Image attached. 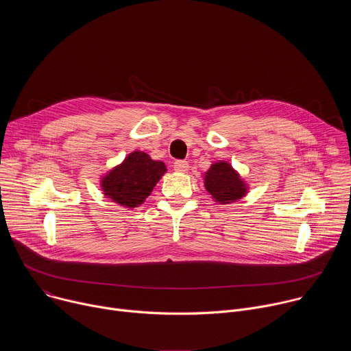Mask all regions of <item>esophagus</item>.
Returning a JSON list of instances; mask_svg holds the SVG:
<instances>
[{
	"label": "esophagus",
	"mask_w": 351,
	"mask_h": 351,
	"mask_svg": "<svg viewBox=\"0 0 351 351\" xmlns=\"http://www.w3.org/2000/svg\"><path fill=\"white\" fill-rule=\"evenodd\" d=\"M173 169L178 172V173H186L189 171V162L187 161H175L173 162Z\"/></svg>",
	"instance_id": "1"
}]
</instances>
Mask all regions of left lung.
I'll return each instance as SVG.
<instances>
[{
	"label": "left lung",
	"mask_w": 351,
	"mask_h": 351,
	"mask_svg": "<svg viewBox=\"0 0 351 351\" xmlns=\"http://www.w3.org/2000/svg\"><path fill=\"white\" fill-rule=\"evenodd\" d=\"M204 186L214 202L219 204L236 203L248 190V184L226 161H219L210 167L204 176Z\"/></svg>",
	"instance_id": "left-lung-1"
}]
</instances>
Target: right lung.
<instances>
[{
    "instance_id": "obj_1",
    "label": "right lung",
    "mask_w": 351,
    "mask_h": 351,
    "mask_svg": "<svg viewBox=\"0 0 351 351\" xmlns=\"http://www.w3.org/2000/svg\"><path fill=\"white\" fill-rule=\"evenodd\" d=\"M167 172L162 161H154L143 152L130 153L101 179V189L107 198L126 208H136L152 194L153 189Z\"/></svg>"
}]
</instances>
